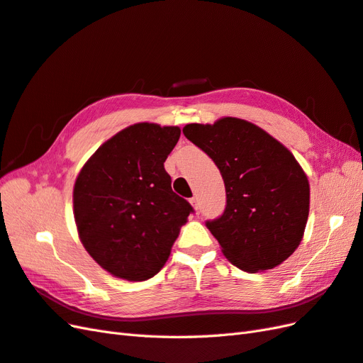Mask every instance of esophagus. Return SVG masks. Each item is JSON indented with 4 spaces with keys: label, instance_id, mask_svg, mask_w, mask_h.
<instances>
[{
    "label": "esophagus",
    "instance_id": "esophagus-1",
    "mask_svg": "<svg viewBox=\"0 0 363 363\" xmlns=\"http://www.w3.org/2000/svg\"><path fill=\"white\" fill-rule=\"evenodd\" d=\"M190 203L193 205L196 214H199V199H198V196H193V198L190 199Z\"/></svg>",
    "mask_w": 363,
    "mask_h": 363
}]
</instances>
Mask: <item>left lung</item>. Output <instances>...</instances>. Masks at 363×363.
Wrapping results in <instances>:
<instances>
[{"instance_id":"8db88e82","label":"left lung","mask_w":363,"mask_h":363,"mask_svg":"<svg viewBox=\"0 0 363 363\" xmlns=\"http://www.w3.org/2000/svg\"><path fill=\"white\" fill-rule=\"evenodd\" d=\"M182 132L223 178L225 210L205 225L225 257L251 274L283 263L301 242L308 217V181L294 155L240 118L193 123Z\"/></svg>"}]
</instances>
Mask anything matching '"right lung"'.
I'll return each mask as SVG.
<instances>
[{
  "instance_id": "add662e5",
  "label": "right lung",
  "mask_w": 363,
  "mask_h": 363,
  "mask_svg": "<svg viewBox=\"0 0 363 363\" xmlns=\"http://www.w3.org/2000/svg\"><path fill=\"white\" fill-rule=\"evenodd\" d=\"M179 128L138 123L97 149L74 184V217L88 254L112 275L144 281L167 262L194 213L172 190L164 162Z\"/></svg>"
}]
</instances>
